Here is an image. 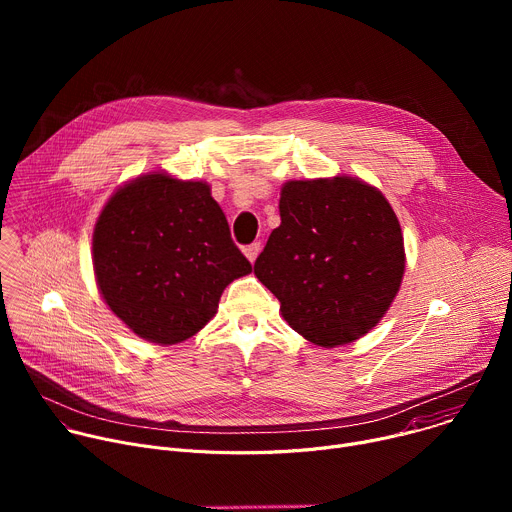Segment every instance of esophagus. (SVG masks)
I'll return each mask as SVG.
<instances>
[{
  "label": "esophagus",
  "mask_w": 512,
  "mask_h": 512,
  "mask_svg": "<svg viewBox=\"0 0 512 512\" xmlns=\"http://www.w3.org/2000/svg\"><path fill=\"white\" fill-rule=\"evenodd\" d=\"M259 253H261V243H251V245L245 247V255H247V259H249L251 263L259 257Z\"/></svg>",
  "instance_id": "esophagus-1"
}]
</instances>
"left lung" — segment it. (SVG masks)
Instances as JSON below:
<instances>
[{
  "mask_svg": "<svg viewBox=\"0 0 512 512\" xmlns=\"http://www.w3.org/2000/svg\"><path fill=\"white\" fill-rule=\"evenodd\" d=\"M279 214L255 275L285 322L324 348L377 326L405 269L401 227L385 196L348 176L296 180L281 188Z\"/></svg>",
  "mask_w": 512,
  "mask_h": 512,
  "instance_id": "1",
  "label": "left lung"
}]
</instances>
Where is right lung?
Listing matches in <instances>:
<instances>
[{
	"instance_id": "right-lung-1",
	"label": "right lung",
	"mask_w": 512,
	"mask_h": 512,
	"mask_svg": "<svg viewBox=\"0 0 512 512\" xmlns=\"http://www.w3.org/2000/svg\"><path fill=\"white\" fill-rule=\"evenodd\" d=\"M97 285L137 336L176 344L216 314L225 287L253 271L208 184L148 174L117 190L93 235Z\"/></svg>"
}]
</instances>
